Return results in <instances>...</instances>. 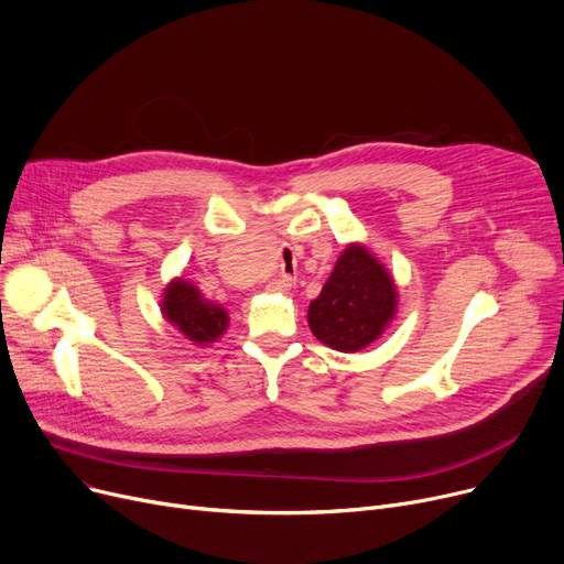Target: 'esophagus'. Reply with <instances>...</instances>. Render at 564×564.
Masks as SVG:
<instances>
[{
	"label": "esophagus",
	"instance_id": "1",
	"mask_svg": "<svg viewBox=\"0 0 564 564\" xmlns=\"http://www.w3.org/2000/svg\"><path fill=\"white\" fill-rule=\"evenodd\" d=\"M293 278H289V275H280L275 282H273V291H278V293H286L291 286H293Z\"/></svg>",
	"mask_w": 564,
	"mask_h": 564
}]
</instances>
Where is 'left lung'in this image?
Returning a JSON list of instances; mask_svg holds the SVG:
<instances>
[{"label":"left lung","instance_id":"left-lung-1","mask_svg":"<svg viewBox=\"0 0 564 564\" xmlns=\"http://www.w3.org/2000/svg\"><path fill=\"white\" fill-rule=\"evenodd\" d=\"M399 310V286L384 263L361 243H348L316 301L307 323L314 337L339 352H357L380 339Z\"/></svg>","mask_w":564,"mask_h":564}]
</instances>
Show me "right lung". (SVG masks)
Here are the masks:
<instances>
[{"label": "right lung", "mask_w": 564, "mask_h": 564, "mask_svg": "<svg viewBox=\"0 0 564 564\" xmlns=\"http://www.w3.org/2000/svg\"><path fill=\"white\" fill-rule=\"evenodd\" d=\"M161 314L193 346L207 348L218 341L229 325L227 310L207 301L184 275L171 280L161 293Z\"/></svg>", "instance_id": "1"}]
</instances>
